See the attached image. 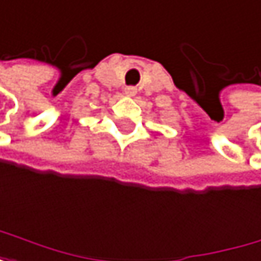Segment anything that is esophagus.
<instances>
[{"label": "esophagus", "mask_w": 261, "mask_h": 261, "mask_svg": "<svg viewBox=\"0 0 261 261\" xmlns=\"http://www.w3.org/2000/svg\"><path fill=\"white\" fill-rule=\"evenodd\" d=\"M135 93H137V89H135V87H132V86L124 87V95H127V96H134Z\"/></svg>", "instance_id": "esophagus-1"}]
</instances>
